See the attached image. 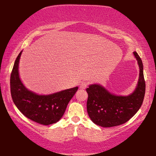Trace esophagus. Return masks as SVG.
Here are the masks:
<instances>
[{"instance_id": "34e87169", "label": "esophagus", "mask_w": 156, "mask_h": 156, "mask_svg": "<svg viewBox=\"0 0 156 156\" xmlns=\"http://www.w3.org/2000/svg\"><path fill=\"white\" fill-rule=\"evenodd\" d=\"M87 82H85V81H83L80 84V88L82 90H85V88H87Z\"/></svg>"}]
</instances>
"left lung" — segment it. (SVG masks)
Returning <instances> with one entry per match:
<instances>
[{
  "instance_id": "obj_1",
  "label": "left lung",
  "mask_w": 156,
  "mask_h": 156,
  "mask_svg": "<svg viewBox=\"0 0 156 156\" xmlns=\"http://www.w3.org/2000/svg\"><path fill=\"white\" fill-rule=\"evenodd\" d=\"M139 67V76L135 89L127 96L116 95L100 84H91L86 89L88 94L87 111L92 121L104 127L122 125L136 114L143 103L146 84L141 58L134 52Z\"/></svg>"
}]
</instances>
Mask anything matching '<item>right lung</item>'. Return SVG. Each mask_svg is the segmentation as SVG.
I'll use <instances>...</instances> for the list:
<instances>
[{
    "instance_id": "add662e5",
    "label": "right lung",
    "mask_w": 156,
    "mask_h": 156,
    "mask_svg": "<svg viewBox=\"0 0 156 156\" xmlns=\"http://www.w3.org/2000/svg\"><path fill=\"white\" fill-rule=\"evenodd\" d=\"M22 51L16 59L10 76L11 95L14 104L27 118L39 124H54L61 119L78 87L50 94H38L25 87L19 73Z\"/></svg>"
}]
</instances>
